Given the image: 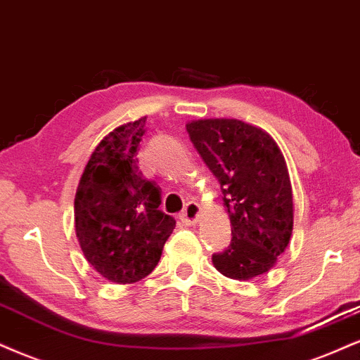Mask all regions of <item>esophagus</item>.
<instances>
[{
	"label": "esophagus",
	"mask_w": 360,
	"mask_h": 360,
	"mask_svg": "<svg viewBox=\"0 0 360 360\" xmlns=\"http://www.w3.org/2000/svg\"><path fill=\"white\" fill-rule=\"evenodd\" d=\"M199 213H201V207H199L198 202H188L183 213L179 214L181 223L194 224L199 219Z\"/></svg>",
	"instance_id": "34e87169"
}]
</instances>
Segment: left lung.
Returning <instances> with one entry per match:
<instances>
[{"instance_id":"obj_1","label":"left lung","mask_w":360,"mask_h":360,"mask_svg":"<svg viewBox=\"0 0 360 360\" xmlns=\"http://www.w3.org/2000/svg\"><path fill=\"white\" fill-rule=\"evenodd\" d=\"M189 139L221 184L231 221V243L213 255L228 278L250 280L274 268L290 243L293 196L287 162L262 129L238 119L186 124Z\"/></svg>"}]
</instances>
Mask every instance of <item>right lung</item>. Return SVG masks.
<instances>
[{
    "instance_id": "right-lung-1",
    "label": "right lung",
    "mask_w": 360,
    "mask_h": 360,
    "mask_svg": "<svg viewBox=\"0 0 360 360\" xmlns=\"http://www.w3.org/2000/svg\"><path fill=\"white\" fill-rule=\"evenodd\" d=\"M146 117L114 129L95 147L75 194V231L103 278L134 283L154 270L176 219L159 210L161 189L142 177L136 155Z\"/></svg>"
}]
</instances>
